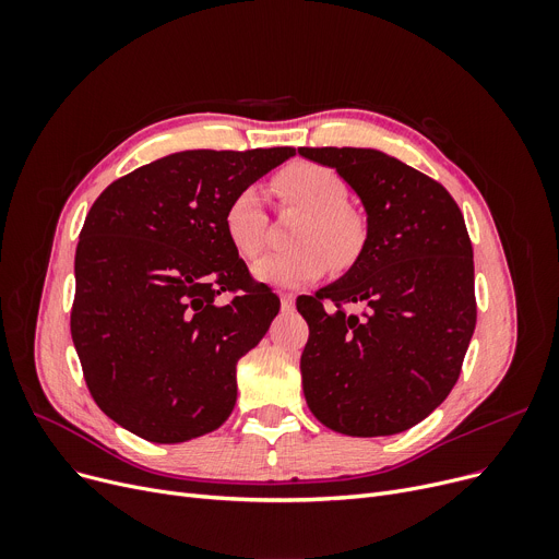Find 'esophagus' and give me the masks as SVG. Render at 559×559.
<instances>
[{
    "instance_id": "esophagus-1",
    "label": "esophagus",
    "mask_w": 559,
    "mask_h": 559,
    "mask_svg": "<svg viewBox=\"0 0 559 559\" xmlns=\"http://www.w3.org/2000/svg\"><path fill=\"white\" fill-rule=\"evenodd\" d=\"M295 301H297V297L292 295V292H281V308H283L285 312L295 310Z\"/></svg>"
}]
</instances>
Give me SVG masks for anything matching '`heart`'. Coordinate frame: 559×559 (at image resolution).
Masks as SVG:
<instances>
[{
    "instance_id": "obj_1",
    "label": "heart",
    "mask_w": 559,
    "mask_h": 559,
    "mask_svg": "<svg viewBox=\"0 0 559 559\" xmlns=\"http://www.w3.org/2000/svg\"><path fill=\"white\" fill-rule=\"evenodd\" d=\"M272 192L281 211H299L301 219L289 235L295 249L264 255L253 274L278 287H297L329 270H348L362 255L369 240V219L348 203V186L329 165L297 160L285 165L272 179ZM270 217L258 190L235 192L224 211V230L240 255L253 260L267 245Z\"/></svg>"
}]
</instances>
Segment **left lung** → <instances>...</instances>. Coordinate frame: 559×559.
<instances>
[{
    "instance_id": "8db88e82",
    "label": "left lung",
    "mask_w": 559,
    "mask_h": 559,
    "mask_svg": "<svg viewBox=\"0 0 559 559\" xmlns=\"http://www.w3.org/2000/svg\"><path fill=\"white\" fill-rule=\"evenodd\" d=\"M299 154L335 167L369 219L367 247L348 274L297 299L310 329L301 356L308 407L342 435L403 432L455 388L476 329L462 211L442 183L380 152L299 146Z\"/></svg>"
}]
</instances>
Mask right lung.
Segmentation results:
<instances>
[{
  "label": "right lung",
  "instance_id": "right-lung-1",
  "mask_svg": "<svg viewBox=\"0 0 559 559\" xmlns=\"http://www.w3.org/2000/svg\"><path fill=\"white\" fill-rule=\"evenodd\" d=\"M289 156L295 146L171 154L112 181L87 213L72 342L102 413L146 442H188L233 413L235 365L281 301L226 238L224 211Z\"/></svg>",
  "mask_w": 559,
  "mask_h": 559
}]
</instances>
